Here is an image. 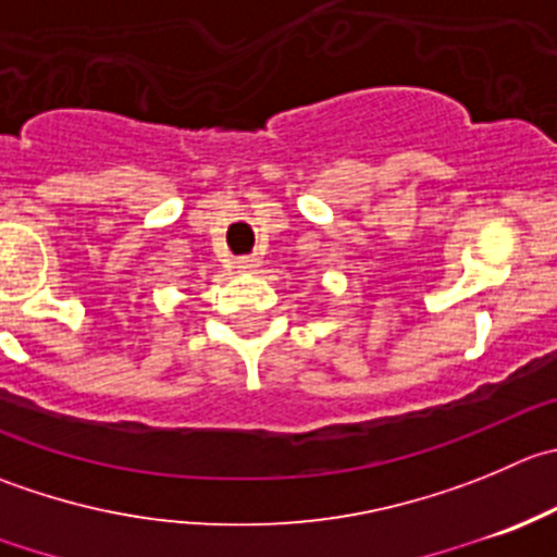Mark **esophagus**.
<instances>
[{
    "label": "esophagus",
    "mask_w": 557,
    "mask_h": 557,
    "mask_svg": "<svg viewBox=\"0 0 557 557\" xmlns=\"http://www.w3.org/2000/svg\"><path fill=\"white\" fill-rule=\"evenodd\" d=\"M234 269L236 272H256L258 269V258H236L234 261Z\"/></svg>",
    "instance_id": "34e87169"
}]
</instances>
